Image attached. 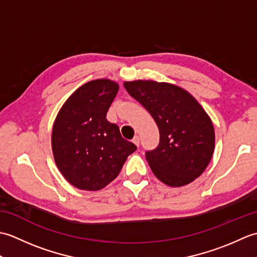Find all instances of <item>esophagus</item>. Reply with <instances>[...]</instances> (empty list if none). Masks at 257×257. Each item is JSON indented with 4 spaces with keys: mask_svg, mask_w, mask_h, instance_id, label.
Returning a JSON list of instances; mask_svg holds the SVG:
<instances>
[{
    "mask_svg": "<svg viewBox=\"0 0 257 257\" xmlns=\"http://www.w3.org/2000/svg\"><path fill=\"white\" fill-rule=\"evenodd\" d=\"M133 143L137 146V147H139V145H140V138H139V136H135L134 137V139H133Z\"/></svg>",
    "mask_w": 257,
    "mask_h": 257,
    "instance_id": "34e87169",
    "label": "esophagus"
}]
</instances>
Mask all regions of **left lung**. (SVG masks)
<instances>
[{
	"instance_id": "left-lung-1",
	"label": "left lung",
	"mask_w": 257,
	"mask_h": 257,
	"mask_svg": "<svg viewBox=\"0 0 257 257\" xmlns=\"http://www.w3.org/2000/svg\"><path fill=\"white\" fill-rule=\"evenodd\" d=\"M123 86L159 129V145L146 152L155 176L169 187H182L199 178L210 163L215 135L195 98L181 87L154 80L125 81Z\"/></svg>"
}]
</instances>
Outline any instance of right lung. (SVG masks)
I'll return each mask as SVG.
<instances>
[{
    "mask_svg": "<svg viewBox=\"0 0 257 257\" xmlns=\"http://www.w3.org/2000/svg\"><path fill=\"white\" fill-rule=\"evenodd\" d=\"M119 89L109 79L80 86L59 110L52 133V149L59 171L74 187L86 191L105 188L117 178L137 147L106 119Z\"/></svg>",
    "mask_w": 257,
    "mask_h": 257,
    "instance_id": "1",
    "label": "right lung"
}]
</instances>
